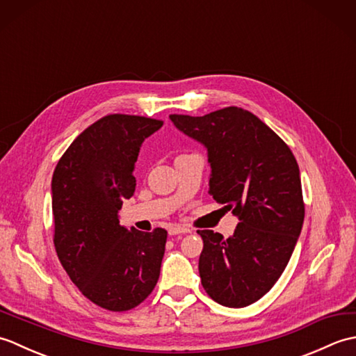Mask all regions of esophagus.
<instances>
[{"label":"esophagus","mask_w":356,"mask_h":356,"mask_svg":"<svg viewBox=\"0 0 356 356\" xmlns=\"http://www.w3.org/2000/svg\"><path fill=\"white\" fill-rule=\"evenodd\" d=\"M188 232H190V229L184 228V226H177V225L171 226V228L168 229L170 236H179V234H188Z\"/></svg>","instance_id":"obj_1"}]
</instances>
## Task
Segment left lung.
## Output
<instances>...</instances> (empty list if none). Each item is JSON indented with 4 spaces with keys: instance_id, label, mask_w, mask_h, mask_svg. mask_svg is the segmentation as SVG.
I'll return each instance as SVG.
<instances>
[{
    "instance_id": "1",
    "label": "left lung",
    "mask_w": 356,
    "mask_h": 356,
    "mask_svg": "<svg viewBox=\"0 0 356 356\" xmlns=\"http://www.w3.org/2000/svg\"><path fill=\"white\" fill-rule=\"evenodd\" d=\"M170 119L207 147L209 194L240 220L228 238L197 231L203 289L226 307L252 305L283 274L303 226L298 163L277 133L240 107Z\"/></svg>"
}]
</instances>
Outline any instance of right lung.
I'll use <instances>...</instances> for the list:
<instances>
[{"label": "right lung", "instance_id": "obj_1", "mask_svg": "<svg viewBox=\"0 0 356 356\" xmlns=\"http://www.w3.org/2000/svg\"><path fill=\"white\" fill-rule=\"evenodd\" d=\"M163 120L108 115L67 148L51 177L53 243L63 268L84 297L107 311L139 306L161 274L168 232L128 231L119 223L142 142Z\"/></svg>", "mask_w": 356, "mask_h": 356}]
</instances>
